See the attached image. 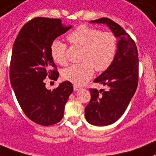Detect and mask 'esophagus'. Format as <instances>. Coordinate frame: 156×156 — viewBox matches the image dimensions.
Instances as JSON below:
<instances>
[{"label": "esophagus", "mask_w": 156, "mask_h": 156, "mask_svg": "<svg viewBox=\"0 0 156 156\" xmlns=\"http://www.w3.org/2000/svg\"><path fill=\"white\" fill-rule=\"evenodd\" d=\"M80 87H78V86H76V85H73V90H74V91H77V90H80Z\"/></svg>", "instance_id": "esophagus-1"}]
</instances>
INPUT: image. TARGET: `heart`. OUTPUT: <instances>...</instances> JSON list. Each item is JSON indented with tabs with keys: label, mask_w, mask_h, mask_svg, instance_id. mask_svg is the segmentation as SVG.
<instances>
[{
	"label": "heart",
	"mask_w": 156,
	"mask_h": 156,
	"mask_svg": "<svg viewBox=\"0 0 156 156\" xmlns=\"http://www.w3.org/2000/svg\"><path fill=\"white\" fill-rule=\"evenodd\" d=\"M68 41L74 46L83 48L82 63L73 64L63 69V79L77 86L87 83L93 76L94 69L106 70L113 63L118 50V38L112 32H102L97 28L82 24L68 35ZM66 44L54 40L50 46V54L55 63H66Z\"/></svg>",
	"instance_id": "1"
}]
</instances>
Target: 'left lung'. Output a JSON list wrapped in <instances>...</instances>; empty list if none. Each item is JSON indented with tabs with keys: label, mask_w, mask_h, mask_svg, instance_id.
<instances>
[{
	"label": "left lung",
	"mask_w": 156,
	"mask_h": 156,
	"mask_svg": "<svg viewBox=\"0 0 156 156\" xmlns=\"http://www.w3.org/2000/svg\"><path fill=\"white\" fill-rule=\"evenodd\" d=\"M90 23H105L119 39L113 63L95 83L106 86L108 90L90 89L91 99L85 108L89 123L105 126L114 123L126 109L134 96L139 81V57L136 43L120 25L106 17Z\"/></svg>",
	"instance_id": "8db88e82"
}]
</instances>
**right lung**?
<instances>
[{"label":"right lung","instance_id":"add662e5","mask_svg":"<svg viewBox=\"0 0 156 156\" xmlns=\"http://www.w3.org/2000/svg\"><path fill=\"white\" fill-rule=\"evenodd\" d=\"M60 19L34 17L25 23L14 41L10 64V80L25 115L39 125L48 126L63 119L64 107L73 91L69 81L49 90L44 80H57V66L50 46L69 30Z\"/></svg>","mask_w":156,"mask_h":156}]
</instances>
